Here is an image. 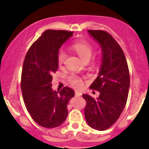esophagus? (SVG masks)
Masks as SVG:
<instances>
[{
  "mask_svg": "<svg viewBox=\"0 0 149 149\" xmlns=\"http://www.w3.org/2000/svg\"><path fill=\"white\" fill-rule=\"evenodd\" d=\"M81 93L79 91H75V95L77 96V97H81Z\"/></svg>",
  "mask_w": 149,
  "mask_h": 149,
  "instance_id": "1",
  "label": "esophagus"
}]
</instances>
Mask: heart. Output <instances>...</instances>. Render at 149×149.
Here are the masks:
<instances>
[{
    "label": "heart",
    "instance_id": "1",
    "mask_svg": "<svg viewBox=\"0 0 149 149\" xmlns=\"http://www.w3.org/2000/svg\"><path fill=\"white\" fill-rule=\"evenodd\" d=\"M73 48L75 51L78 53L81 58L84 61L86 60H90L91 58L93 52V47L91 44L85 41H80L76 42L73 45ZM66 57V52L63 49H61L58 52V63L60 64L63 63V61H65ZM68 80L72 86L75 88H81L83 86V81L78 76L75 74H71L68 77Z\"/></svg>",
    "mask_w": 149,
    "mask_h": 149
}]
</instances>
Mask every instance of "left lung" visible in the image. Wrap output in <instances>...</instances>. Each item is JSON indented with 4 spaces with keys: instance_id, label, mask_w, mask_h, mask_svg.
<instances>
[{
    "instance_id": "left-lung-1",
    "label": "left lung",
    "mask_w": 149,
    "mask_h": 149,
    "mask_svg": "<svg viewBox=\"0 0 149 149\" xmlns=\"http://www.w3.org/2000/svg\"><path fill=\"white\" fill-rule=\"evenodd\" d=\"M102 49V62L97 79L90 88L100 91L97 98L83 94L88 125L105 130L115 123L124 109L130 87V74L125 56L116 40L107 31L88 30Z\"/></svg>"
}]
</instances>
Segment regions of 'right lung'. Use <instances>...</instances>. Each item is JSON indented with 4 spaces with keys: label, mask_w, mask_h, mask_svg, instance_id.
Segmentation results:
<instances>
[{
    "label": "right lung",
    "mask_w": 149,
    "mask_h": 149,
    "mask_svg": "<svg viewBox=\"0 0 149 149\" xmlns=\"http://www.w3.org/2000/svg\"><path fill=\"white\" fill-rule=\"evenodd\" d=\"M72 31L48 29L30 47L23 63L21 88L31 118L47 128L61 125L68 116L67 105L75 93L65 86L52 88V74L58 68L60 48L73 36Z\"/></svg>",
    "instance_id": "1"
}]
</instances>
